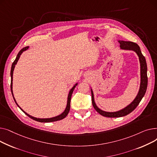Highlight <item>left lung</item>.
<instances>
[{"label": "left lung", "mask_w": 157, "mask_h": 157, "mask_svg": "<svg viewBox=\"0 0 157 157\" xmlns=\"http://www.w3.org/2000/svg\"><path fill=\"white\" fill-rule=\"evenodd\" d=\"M118 43H120V49L121 50H128L134 52L139 57V60L140 63V76H141V81H140V86L139 92L135 97L134 99L128 105H127L124 108H123L119 111H114V112H108L105 111L101 109L96 105L94 100V95L92 88L91 93H92V104L94 109L101 114L103 117H108V118H118L126 116L131 112H132L138 105L139 102L142 100L143 97L145 95L146 92L147 86V64L146 62L145 57L143 55L140 47L135 43L130 42V41H125L118 40Z\"/></svg>", "instance_id": "left-lung-1"}]
</instances>
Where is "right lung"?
<instances>
[{
    "mask_svg": "<svg viewBox=\"0 0 157 157\" xmlns=\"http://www.w3.org/2000/svg\"><path fill=\"white\" fill-rule=\"evenodd\" d=\"M29 46L27 47H25V48H23V49H21V50L20 51V52L18 53L17 55V56H16L15 60L14 61V62L12 64V66H11V93H12V95H13V98L14 100V102H16V105H18V108L25 113L26 115H27V116L29 117H30V118L33 119L34 120H36V121H39V122H43V123H47V122H53V121H59V120H61L62 119H63L64 118H65L66 117H67V115L68 114L69 112V110H70V103H71V96H72V92L74 91V88H75V87L78 85V83H76L75 85H74L72 88L70 90V91L69 92V94H68V97H67V105H66V108L65 109V110L63 111V113H62L58 115V116H56V117H52V118H36V117H32L31 116V115L29 114L28 113H27L25 111H23L20 107L19 106V105L17 104V102H16L15 98H14V95H13V71H14V67L16 65V63H17L18 61L20 59V57L21 56V55L23 53V52H25L26 50H27V49H29Z\"/></svg>",
    "mask_w": 157,
    "mask_h": 157,
    "instance_id": "1",
    "label": "right lung"
}]
</instances>
